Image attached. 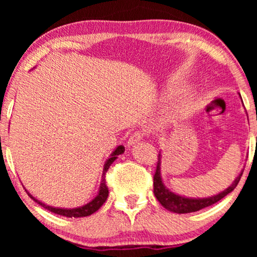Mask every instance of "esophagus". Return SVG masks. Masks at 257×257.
I'll use <instances>...</instances> for the list:
<instances>
[{
  "label": "esophagus",
  "instance_id": "esophagus-1",
  "mask_svg": "<svg viewBox=\"0 0 257 257\" xmlns=\"http://www.w3.org/2000/svg\"><path fill=\"white\" fill-rule=\"evenodd\" d=\"M143 136H144L143 133L139 132V131H137V132L133 133V135L130 136L128 142H127V146L131 147V146H133V145H136L137 143H139L140 140L143 139Z\"/></svg>",
  "mask_w": 257,
  "mask_h": 257
}]
</instances>
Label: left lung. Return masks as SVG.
Returning a JSON list of instances; mask_svg holds the SVG:
<instances>
[{
  "label": "left lung",
  "mask_w": 257,
  "mask_h": 257,
  "mask_svg": "<svg viewBox=\"0 0 257 257\" xmlns=\"http://www.w3.org/2000/svg\"><path fill=\"white\" fill-rule=\"evenodd\" d=\"M161 160H163V154L159 153V160L157 164V171L153 178V192L158 201L161 203V206L165 207L170 212L177 213V214H185V213H193L198 212V210L206 208V207L212 206L224 196L233 192L235 187H236L238 181L242 177L243 171H241L235 180L231 182V185L228 186L226 189L222 192L217 193L215 195L208 196V198H189V196L180 195L178 193L171 191L167 188L164 184L163 175H161Z\"/></svg>",
  "instance_id": "8db88e82"
}]
</instances>
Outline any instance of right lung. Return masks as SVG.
<instances>
[{"label":"right lung","instance_id":"1","mask_svg":"<svg viewBox=\"0 0 257 257\" xmlns=\"http://www.w3.org/2000/svg\"><path fill=\"white\" fill-rule=\"evenodd\" d=\"M124 152H125V147L122 145H119L115 147V149L113 150V152L110 154V157L107 158V160L105 161V164H104L103 174H101V181H100V186H99V189H98L97 195L94 196L92 200H90L89 202L85 203V205H83V206L76 207V208H61V207H52V206L47 205V203L40 201V200H37L35 196L31 195L30 193L27 191V189L26 191L28 193V195H29L35 202L38 203V205L42 207H44L45 209L50 210V212H52V213L58 214V215L66 216V217L89 216V215H91V214L96 213L97 210L99 209L101 206H103V203L106 201V199L108 196V189L106 187V185H105V174H106L107 170L110 168L111 164L113 163L114 160H117L118 156H120V154H122Z\"/></svg>","mask_w":257,"mask_h":257}]
</instances>
